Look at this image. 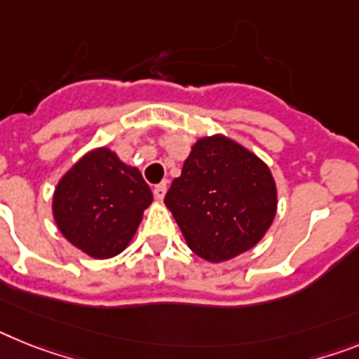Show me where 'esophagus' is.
<instances>
[{
    "instance_id": "34e87169",
    "label": "esophagus",
    "mask_w": 359,
    "mask_h": 359,
    "mask_svg": "<svg viewBox=\"0 0 359 359\" xmlns=\"http://www.w3.org/2000/svg\"><path fill=\"white\" fill-rule=\"evenodd\" d=\"M165 191H168V182H161V184H156L155 188H153V195H155L156 201H162L165 195Z\"/></svg>"
}]
</instances>
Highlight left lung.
Returning a JSON list of instances; mask_svg holds the SVG:
<instances>
[{"label": "left lung", "mask_w": 359, "mask_h": 359, "mask_svg": "<svg viewBox=\"0 0 359 359\" xmlns=\"http://www.w3.org/2000/svg\"><path fill=\"white\" fill-rule=\"evenodd\" d=\"M189 250L222 263L254 248L277 213L266 162L226 135L201 137L164 198Z\"/></svg>", "instance_id": "8db88e82"}]
</instances>
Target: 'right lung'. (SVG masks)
Instances as JSON below:
<instances>
[{
	"instance_id": "obj_1",
	"label": "right lung",
	"mask_w": 359,
	"mask_h": 359,
	"mask_svg": "<svg viewBox=\"0 0 359 359\" xmlns=\"http://www.w3.org/2000/svg\"><path fill=\"white\" fill-rule=\"evenodd\" d=\"M153 201L135 165L109 146L95 147L63 173L53 194V217L74 248L109 259L128 248Z\"/></svg>"
}]
</instances>
